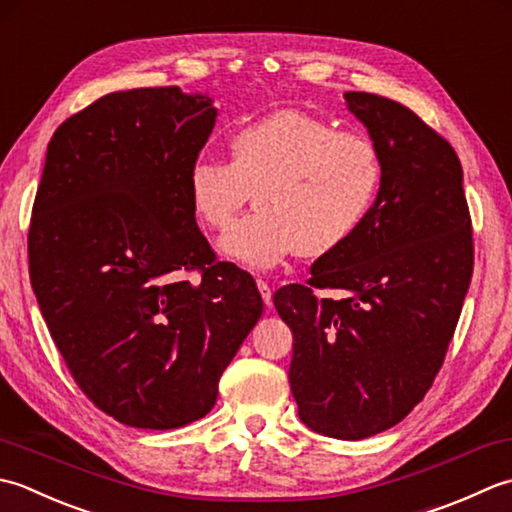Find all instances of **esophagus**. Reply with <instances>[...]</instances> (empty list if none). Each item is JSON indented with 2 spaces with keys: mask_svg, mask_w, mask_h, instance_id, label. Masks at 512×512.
Wrapping results in <instances>:
<instances>
[{
  "mask_svg": "<svg viewBox=\"0 0 512 512\" xmlns=\"http://www.w3.org/2000/svg\"><path fill=\"white\" fill-rule=\"evenodd\" d=\"M256 285H258L260 296H263L265 305L271 307V287H269V283H265V280H256Z\"/></svg>",
  "mask_w": 512,
  "mask_h": 512,
  "instance_id": "34e87169",
  "label": "esophagus"
}]
</instances>
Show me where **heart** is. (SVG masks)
<instances>
[{
	"label": "heart",
	"instance_id": "1",
	"mask_svg": "<svg viewBox=\"0 0 512 512\" xmlns=\"http://www.w3.org/2000/svg\"><path fill=\"white\" fill-rule=\"evenodd\" d=\"M229 163L201 159L187 174L192 210L225 232L255 192L259 210L239 222L221 249L252 269L291 252L318 258L349 243L367 221L382 185V152L371 134L298 110L249 121L229 137Z\"/></svg>",
	"mask_w": 512,
	"mask_h": 512
}]
</instances>
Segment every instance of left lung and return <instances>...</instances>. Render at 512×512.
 Here are the masks:
<instances>
[{
	"mask_svg": "<svg viewBox=\"0 0 512 512\" xmlns=\"http://www.w3.org/2000/svg\"><path fill=\"white\" fill-rule=\"evenodd\" d=\"M344 99L382 152L378 198L358 234L320 256L305 285L280 287L274 305L294 333L300 420L362 440L402 422L442 369L473 276V227L442 134L393 99Z\"/></svg>",
	"mask_w": 512,
	"mask_h": 512,
	"instance_id": "8db88e82",
	"label": "left lung"
}]
</instances>
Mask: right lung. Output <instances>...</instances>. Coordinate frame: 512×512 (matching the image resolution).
Masks as SVG:
<instances>
[{
    "label": "right lung",
    "mask_w": 512,
    "mask_h": 512,
    "mask_svg": "<svg viewBox=\"0 0 512 512\" xmlns=\"http://www.w3.org/2000/svg\"><path fill=\"white\" fill-rule=\"evenodd\" d=\"M214 121L210 97L137 88L72 114L48 143L30 283L79 389L134 429L210 413L263 316L254 278L216 260L187 192Z\"/></svg>",
    "instance_id": "1"
}]
</instances>
